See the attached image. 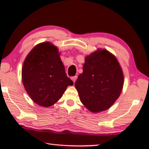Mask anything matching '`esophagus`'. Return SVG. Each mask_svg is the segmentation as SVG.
Returning <instances> with one entry per match:
<instances>
[{
  "instance_id": "esophagus-1",
  "label": "esophagus",
  "mask_w": 149,
  "mask_h": 149,
  "mask_svg": "<svg viewBox=\"0 0 149 149\" xmlns=\"http://www.w3.org/2000/svg\"><path fill=\"white\" fill-rule=\"evenodd\" d=\"M72 80L73 81V82H75V81H76L77 79V76H74V77H72L71 78Z\"/></svg>"
}]
</instances>
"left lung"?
<instances>
[{"instance_id": "1", "label": "left lung", "mask_w": 149, "mask_h": 149, "mask_svg": "<svg viewBox=\"0 0 149 149\" xmlns=\"http://www.w3.org/2000/svg\"><path fill=\"white\" fill-rule=\"evenodd\" d=\"M74 85L83 105L98 113L111 107L120 95L123 72L113 54L98 49L86 57L83 72Z\"/></svg>"}]
</instances>
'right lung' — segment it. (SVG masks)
Returning a JSON list of instances; mask_svg holds the SVG:
<instances>
[{
	"label": "right lung",
	"instance_id": "right-lung-1",
	"mask_svg": "<svg viewBox=\"0 0 149 149\" xmlns=\"http://www.w3.org/2000/svg\"><path fill=\"white\" fill-rule=\"evenodd\" d=\"M23 86L32 100L48 107L56 103L73 82L67 77L57 47L49 42L36 46L25 59Z\"/></svg>",
	"mask_w": 149,
	"mask_h": 149
}]
</instances>
